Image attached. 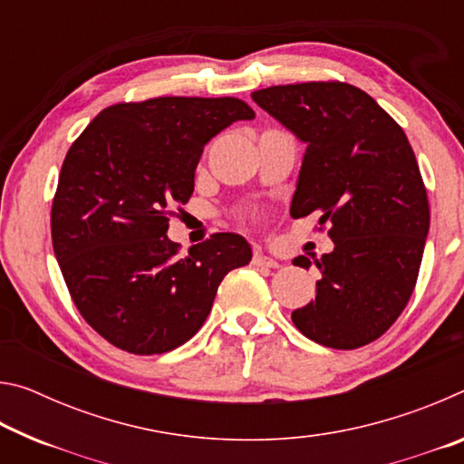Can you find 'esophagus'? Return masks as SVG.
I'll return each instance as SVG.
<instances>
[{
    "instance_id": "esophagus-1",
    "label": "esophagus",
    "mask_w": 464,
    "mask_h": 464,
    "mask_svg": "<svg viewBox=\"0 0 464 464\" xmlns=\"http://www.w3.org/2000/svg\"><path fill=\"white\" fill-rule=\"evenodd\" d=\"M254 264L257 266V268H278V262L274 260V257L257 254V251L254 254Z\"/></svg>"
}]
</instances>
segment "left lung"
<instances>
[{"label": "left lung", "instance_id": "1", "mask_svg": "<svg viewBox=\"0 0 464 464\" xmlns=\"http://www.w3.org/2000/svg\"><path fill=\"white\" fill-rule=\"evenodd\" d=\"M251 98L307 149L290 204L295 218L332 223V254L315 260V301L293 311L309 340L354 350L401 315L430 229L426 186L403 129L366 92L340 82L272 85ZM307 268L311 260L295 257Z\"/></svg>", "mask_w": 464, "mask_h": 464}]
</instances>
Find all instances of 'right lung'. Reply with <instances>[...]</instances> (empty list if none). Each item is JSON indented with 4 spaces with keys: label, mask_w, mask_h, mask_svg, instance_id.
<instances>
[{
    "label": "right lung",
    "mask_w": 464,
    "mask_h": 464,
    "mask_svg": "<svg viewBox=\"0 0 464 464\" xmlns=\"http://www.w3.org/2000/svg\"><path fill=\"white\" fill-rule=\"evenodd\" d=\"M256 119L237 98L166 96L104 108L63 161L53 249L77 311L116 348L163 354L207 321L217 288L249 264L237 233H215L178 257L171 208L194 192L204 145Z\"/></svg>",
    "instance_id": "obj_1"
}]
</instances>
